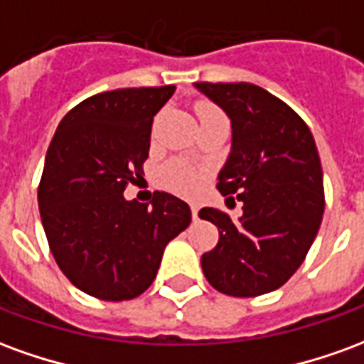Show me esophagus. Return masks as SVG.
<instances>
[{
	"label": "esophagus",
	"instance_id": "obj_1",
	"mask_svg": "<svg viewBox=\"0 0 364 364\" xmlns=\"http://www.w3.org/2000/svg\"><path fill=\"white\" fill-rule=\"evenodd\" d=\"M198 210H200V206L191 205V214H193V220H198Z\"/></svg>",
	"mask_w": 364,
	"mask_h": 364
}]
</instances>
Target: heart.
I'll use <instances>...</instances> for the list:
<instances>
[{
	"label": "heart",
	"mask_w": 364,
	"mask_h": 364,
	"mask_svg": "<svg viewBox=\"0 0 364 364\" xmlns=\"http://www.w3.org/2000/svg\"><path fill=\"white\" fill-rule=\"evenodd\" d=\"M216 109L208 107V105H200L198 107V114L200 117H208V114H216ZM161 181L166 185L167 189L175 191L179 195H193L200 189L203 185V173L195 169L189 164H183V161H173L169 166L164 167L161 171Z\"/></svg>",
	"instance_id": "1"
}]
</instances>
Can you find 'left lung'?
Returning a JSON list of instances; mask_svg holds the SVG:
<instances>
[{"mask_svg": "<svg viewBox=\"0 0 364 364\" xmlns=\"http://www.w3.org/2000/svg\"><path fill=\"white\" fill-rule=\"evenodd\" d=\"M228 114L232 148L218 191L237 198L242 216L216 208L198 216L218 228L200 257L203 273L228 296L277 290L302 265L323 216V175L310 128L289 105L253 83H195Z\"/></svg>", "mask_w": 364, "mask_h": 364, "instance_id": "8db88e82", "label": "left lung"}]
</instances>
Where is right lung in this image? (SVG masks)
<instances>
[{
	"mask_svg": "<svg viewBox=\"0 0 364 364\" xmlns=\"http://www.w3.org/2000/svg\"><path fill=\"white\" fill-rule=\"evenodd\" d=\"M175 85L105 91L75 105L52 138L38 208L54 259L70 282L101 300H130L150 287L166 245L191 224L169 193L127 200L150 151L154 117Z\"/></svg>",
	"mask_w": 364,
	"mask_h": 364,
	"instance_id": "obj_1",
	"label": "right lung"
}]
</instances>
